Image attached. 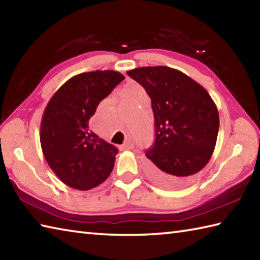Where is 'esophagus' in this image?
Here are the masks:
<instances>
[{
	"mask_svg": "<svg viewBox=\"0 0 260 260\" xmlns=\"http://www.w3.org/2000/svg\"><path fill=\"white\" fill-rule=\"evenodd\" d=\"M120 149H121V150H131V149H133V142H132V141H127L125 144L121 145Z\"/></svg>",
	"mask_w": 260,
	"mask_h": 260,
	"instance_id": "1",
	"label": "esophagus"
}]
</instances>
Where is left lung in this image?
Segmentation results:
<instances>
[{"label": "left lung", "mask_w": 260, "mask_h": 260, "mask_svg": "<svg viewBox=\"0 0 260 260\" xmlns=\"http://www.w3.org/2000/svg\"><path fill=\"white\" fill-rule=\"evenodd\" d=\"M145 89L154 115L155 141L145 152L147 172L161 185H185L204 168L214 151L220 118L203 86L168 66L127 71Z\"/></svg>", "instance_id": "8db88e82"}]
</instances>
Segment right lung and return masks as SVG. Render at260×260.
<instances>
[{"label": "right lung", "instance_id": "right-lung-1", "mask_svg": "<svg viewBox=\"0 0 260 260\" xmlns=\"http://www.w3.org/2000/svg\"><path fill=\"white\" fill-rule=\"evenodd\" d=\"M124 79L111 70L78 74L46 106L39 134L42 150L50 169L69 187L91 189L113 171L118 150L89 129V119Z\"/></svg>", "mask_w": 260, "mask_h": 260}]
</instances>
